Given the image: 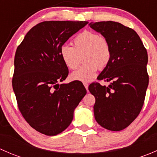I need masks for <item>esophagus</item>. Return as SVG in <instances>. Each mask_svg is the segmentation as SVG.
<instances>
[{"label": "esophagus", "instance_id": "obj_1", "mask_svg": "<svg viewBox=\"0 0 157 157\" xmlns=\"http://www.w3.org/2000/svg\"><path fill=\"white\" fill-rule=\"evenodd\" d=\"M83 85H84L85 88L86 89V90H88V86H89V83H86V82H84V83H83Z\"/></svg>", "mask_w": 157, "mask_h": 157}]
</instances>
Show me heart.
Instances as JSON below:
<instances>
[{
	"mask_svg": "<svg viewBox=\"0 0 157 157\" xmlns=\"http://www.w3.org/2000/svg\"><path fill=\"white\" fill-rule=\"evenodd\" d=\"M74 47L64 45L60 48V56L67 68L74 70L83 56L85 63L80 69L71 74V79L82 82L93 80L98 69L105 68L110 62L112 49L108 39L92 31H84L73 40Z\"/></svg>",
	"mask_w": 157,
	"mask_h": 157,
	"instance_id": "obj_1",
	"label": "heart"
}]
</instances>
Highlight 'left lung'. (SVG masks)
<instances>
[{"label": "left lung", "instance_id": "1", "mask_svg": "<svg viewBox=\"0 0 157 157\" xmlns=\"http://www.w3.org/2000/svg\"><path fill=\"white\" fill-rule=\"evenodd\" d=\"M89 25L108 39L112 49L110 62L97 77L110 82L109 85L93 82L89 86L96 99L95 118L105 129L121 131L138 116L144 102L149 83L147 49L137 33L121 23L102 21Z\"/></svg>", "mask_w": 157, "mask_h": 157}]
</instances>
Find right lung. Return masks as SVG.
<instances>
[{
    "label": "right lung",
    "instance_id": "1",
    "mask_svg": "<svg viewBox=\"0 0 157 157\" xmlns=\"http://www.w3.org/2000/svg\"><path fill=\"white\" fill-rule=\"evenodd\" d=\"M86 21H44L17 47L12 86L20 112L36 131L55 136L71 123L86 90L78 81L59 85L68 75L60 48Z\"/></svg>",
    "mask_w": 157,
    "mask_h": 157
}]
</instances>
